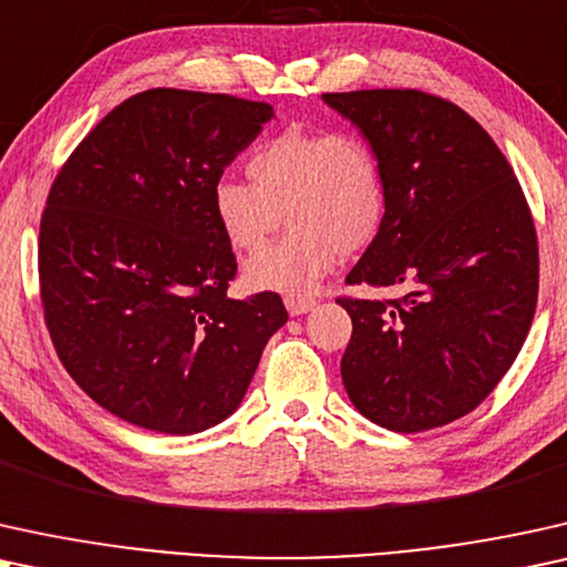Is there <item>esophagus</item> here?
Returning <instances> with one entry per match:
<instances>
[{"instance_id":"esophagus-1","label":"esophagus","mask_w":567,"mask_h":567,"mask_svg":"<svg viewBox=\"0 0 567 567\" xmlns=\"http://www.w3.org/2000/svg\"><path fill=\"white\" fill-rule=\"evenodd\" d=\"M313 306H316V300L313 298H306V296H288V298H285V308H288L290 316L308 313Z\"/></svg>"}]
</instances>
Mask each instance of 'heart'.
<instances>
[{
	"mask_svg": "<svg viewBox=\"0 0 567 567\" xmlns=\"http://www.w3.org/2000/svg\"><path fill=\"white\" fill-rule=\"evenodd\" d=\"M246 171L251 184L223 176L213 186L215 223L233 251H258L282 214L291 223L279 245L246 261L251 290L306 296L339 254L371 248L386 225V168L358 132L288 130L261 142Z\"/></svg>",
	"mask_w": 567,
	"mask_h": 567,
	"instance_id": "b5f03b06",
	"label": "heart"
}]
</instances>
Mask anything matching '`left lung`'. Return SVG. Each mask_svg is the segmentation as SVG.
<instances>
[{
    "label": "left lung",
    "mask_w": 567,
    "mask_h": 567,
    "mask_svg": "<svg viewBox=\"0 0 567 567\" xmlns=\"http://www.w3.org/2000/svg\"><path fill=\"white\" fill-rule=\"evenodd\" d=\"M379 150L389 215L337 298L352 319L342 381L375 425L422 433L489 396L532 329L539 246L501 147L470 113L422 90L323 93Z\"/></svg>",
    "instance_id": "1"
}]
</instances>
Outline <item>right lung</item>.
I'll return each instance as SVG.
<instances>
[{"label": "right lung", "instance_id": "1", "mask_svg": "<svg viewBox=\"0 0 567 567\" xmlns=\"http://www.w3.org/2000/svg\"><path fill=\"white\" fill-rule=\"evenodd\" d=\"M275 116L269 103L153 87L126 97L66 157L38 236L54 350L116 417L192 435L238 410L277 292L228 298L238 264L213 186Z\"/></svg>", "mask_w": 567, "mask_h": 567}]
</instances>
